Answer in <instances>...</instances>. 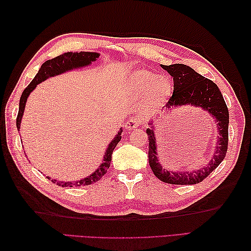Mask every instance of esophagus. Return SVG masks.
Returning <instances> with one entry per match:
<instances>
[{
    "label": "esophagus",
    "instance_id": "34e87169",
    "mask_svg": "<svg viewBox=\"0 0 251 251\" xmlns=\"http://www.w3.org/2000/svg\"><path fill=\"white\" fill-rule=\"evenodd\" d=\"M139 122L140 120L137 119V117H134V119H129L128 121L125 122V127L127 129H135L139 126Z\"/></svg>",
    "mask_w": 251,
    "mask_h": 251
}]
</instances>
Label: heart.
Returning <instances> with one entry per match:
<instances>
[{"label": "heart", "mask_w": 251, "mask_h": 251, "mask_svg": "<svg viewBox=\"0 0 251 251\" xmlns=\"http://www.w3.org/2000/svg\"><path fill=\"white\" fill-rule=\"evenodd\" d=\"M130 92L135 97L146 96L145 108L154 111L166 102L173 92V85L167 77H159L149 70L137 71L130 79Z\"/></svg>", "instance_id": "obj_1"}]
</instances>
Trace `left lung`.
<instances>
[{"label":"left lung","mask_w":251,"mask_h":251,"mask_svg":"<svg viewBox=\"0 0 251 251\" xmlns=\"http://www.w3.org/2000/svg\"><path fill=\"white\" fill-rule=\"evenodd\" d=\"M174 77V93L167 102V108L183 104H193L205 109L215 117L218 123L220 138L214 157L208 166L192 173H175L163 169L158 163L156 153V141L154 137L153 127L147 129L149 138V164L152 172L163 182L170 184H196L206 179L225 159L228 146V110L219 87L201 74L195 72L191 67L175 63L163 66Z\"/></svg>","instance_id":"1"}]
</instances>
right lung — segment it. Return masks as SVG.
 Segmentation results:
<instances>
[{"mask_svg": "<svg viewBox=\"0 0 251 251\" xmlns=\"http://www.w3.org/2000/svg\"><path fill=\"white\" fill-rule=\"evenodd\" d=\"M98 57H99V54H97V52H86V51L71 52L70 51V52H65V54H62L60 56L52 58L50 60L45 61L43 65H42L35 77L32 79V82L25 88L23 95H21L20 101H19L18 115H17V119H16V125H17V128L18 129L20 128V122L25 111L26 98H28V96L30 95L32 90L36 87L37 84L45 81V79L49 78L50 76L57 75V74L71 70L73 68L87 66L92 61H95L96 58ZM121 132L122 130L117 134V136L114 138V139L111 141L108 149H106L105 155H104L102 164H101V166L96 170L94 174L90 175L89 177L85 178L83 180L75 181V182H61V181H56V180H51V182L57 183V185L62 186V188H67V186H84V185H89L97 182V181H99L101 178H102L106 174V172H108V169L110 167L112 152H113L115 147L117 146V143L120 142L122 138Z\"/></svg>", "mask_w": 251, "mask_h": 251, "instance_id": "add662e5", "label": "right lung"}]
</instances>
